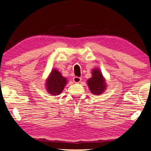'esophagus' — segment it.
<instances>
[{
    "instance_id": "obj_1",
    "label": "esophagus",
    "mask_w": 151,
    "mask_h": 151,
    "mask_svg": "<svg viewBox=\"0 0 151 151\" xmlns=\"http://www.w3.org/2000/svg\"><path fill=\"white\" fill-rule=\"evenodd\" d=\"M81 78L78 77V76H75V77L73 78V81L74 83H79L81 81Z\"/></svg>"
}]
</instances>
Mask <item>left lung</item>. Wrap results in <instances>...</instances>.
<instances>
[{"instance_id":"obj_1","label":"left lung","mask_w":151,"mask_h":151,"mask_svg":"<svg viewBox=\"0 0 151 151\" xmlns=\"http://www.w3.org/2000/svg\"><path fill=\"white\" fill-rule=\"evenodd\" d=\"M86 83L89 90L94 95H101L106 89L105 78L99 68H93L92 70V77L88 78Z\"/></svg>"}]
</instances>
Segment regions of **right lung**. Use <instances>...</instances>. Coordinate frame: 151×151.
I'll use <instances>...</instances> for the list:
<instances>
[{
  "mask_svg": "<svg viewBox=\"0 0 151 151\" xmlns=\"http://www.w3.org/2000/svg\"><path fill=\"white\" fill-rule=\"evenodd\" d=\"M67 83L66 78L64 77L59 71L55 68L51 70L49 76L46 80V90L48 94L52 96L59 95Z\"/></svg>",
  "mask_w": 151,
  "mask_h": 151,
  "instance_id": "add662e5",
  "label": "right lung"
}]
</instances>
